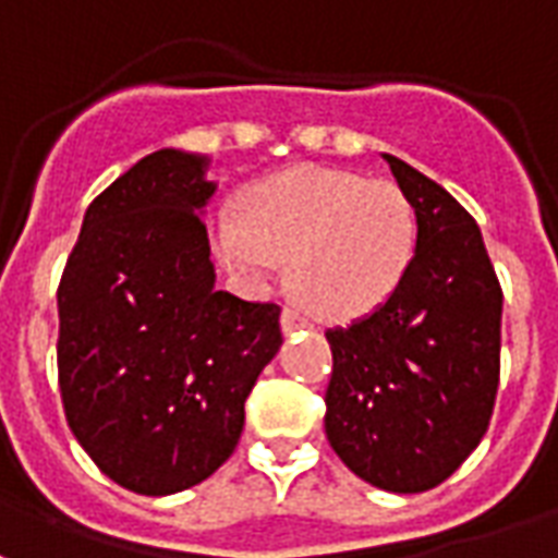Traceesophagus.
I'll list each match as a JSON object with an SVG mask.
<instances>
[{
	"label": "esophagus",
	"instance_id": "34e87169",
	"mask_svg": "<svg viewBox=\"0 0 558 558\" xmlns=\"http://www.w3.org/2000/svg\"><path fill=\"white\" fill-rule=\"evenodd\" d=\"M280 326H283V331H287V335H292V331H299V328H311V323H307V319H304L299 311L287 307V311L280 314Z\"/></svg>",
	"mask_w": 558,
	"mask_h": 558
}]
</instances>
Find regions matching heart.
Segmentation results:
<instances>
[{
  "mask_svg": "<svg viewBox=\"0 0 558 558\" xmlns=\"http://www.w3.org/2000/svg\"><path fill=\"white\" fill-rule=\"evenodd\" d=\"M418 242L403 187L362 172L292 167L254 182L242 218L211 223L220 259L244 280H266L290 259V290L328 319L371 314L398 290Z\"/></svg>",
  "mask_w": 558,
  "mask_h": 558,
  "instance_id": "1",
  "label": "heart"
}]
</instances>
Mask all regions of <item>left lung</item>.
<instances>
[{
  "mask_svg": "<svg viewBox=\"0 0 558 558\" xmlns=\"http://www.w3.org/2000/svg\"><path fill=\"white\" fill-rule=\"evenodd\" d=\"M418 218L400 287L374 314L326 331V436L347 466L391 493L442 484L490 427L502 287L478 223L442 184L386 155Z\"/></svg>",
  "mask_w": 558,
  "mask_h": 558,
  "instance_id": "1",
  "label": "left lung"
}]
</instances>
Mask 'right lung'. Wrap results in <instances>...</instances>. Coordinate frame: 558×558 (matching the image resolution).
Wrapping results in <instances>:
<instances>
[{
	"label": "right lung",
	"mask_w": 558,
	"mask_h": 558,
	"mask_svg": "<svg viewBox=\"0 0 558 558\" xmlns=\"http://www.w3.org/2000/svg\"><path fill=\"white\" fill-rule=\"evenodd\" d=\"M206 158L160 148L92 199L59 280V391L107 478L143 496L206 481L280 350V304L215 290Z\"/></svg>",
	"instance_id": "right-lung-1"
}]
</instances>
